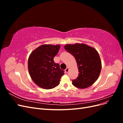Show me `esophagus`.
<instances>
[{"mask_svg":"<svg viewBox=\"0 0 123 123\" xmlns=\"http://www.w3.org/2000/svg\"><path fill=\"white\" fill-rule=\"evenodd\" d=\"M69 69L68 68H67L65 70V71L66 73H68V72H69Z\"/></svg>","mask_w":123,"mask_h":123,"instance_id":"obj_1","label":"esophagus"}]
</instances>
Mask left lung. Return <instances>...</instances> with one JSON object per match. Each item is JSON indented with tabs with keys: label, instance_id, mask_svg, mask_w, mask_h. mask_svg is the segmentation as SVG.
Returning a JSON list of instances; mask_svg holds the SVG:
<instances>
[{
	"label": "left lung",
	"instance_id": "1",
	"mask_svg": "<svg viewBox=\"0 0 123 123\" xmlns=\"http://www.w3.org/2000/svg\"><path fill=\"white\" fill-rule=\"evenodd\" d=\"M65 49L75 57L79 69V76L72 80L73 85L80 89L91 86L98 80L102 69L97 51L83 43L68 44Z\"/></svg>",
	"mask_w": 123,
	"mask_h": 123
}]
</instances>
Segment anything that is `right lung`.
<instances>
[{
  "instance_id": "obj_1",
  "label": "right lung",
  "mask_w": 123,
  "mask_h": 123,
  "mask_svg": "<svg viewBox=\"0 0 123 123\" xmlns=\"http://www.w3.org/2000/svg\"><path fill=\"white\" fill-rule=\"evenodd\" d=\"M60 45L43 44L33 51L28 59V70L33 81L40 88L53 89L59 84L64 74L59 65L54 62V57L60 49Z\"/></svg>"
}]
</instances>
